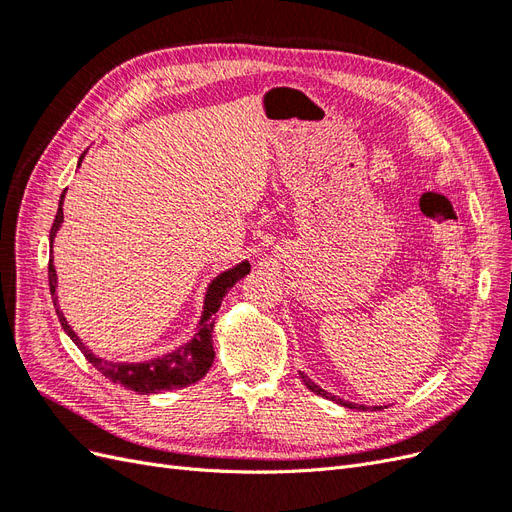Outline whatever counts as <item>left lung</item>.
<instances>
[{
  "label": "left lung",
  "mask_w": 512,
  "mask_h": 512,
  "mask_svg": "<svg viewBox=\"0 0 512 512\" xmlns=\"http://www.w3.org/2000/svg\"><path fill=\"white\" fill-rule=\"evenodd\" d=\"M305 386L307 389H312L316 395H322V397H329V399H333L335 404H339V406H344V408H350V410H359V412H367V410H380L382 406H365V404H354V401H348V399H342V397H337V395H333V393H329V391H324V389H320V386L316 384V382H312V380H305ZM386 408V406H384Z\"/></svg>",
  "instance_id": "1"
}]
</instances>
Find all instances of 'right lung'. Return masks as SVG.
I'll use <instances>...</instances> for the list:
<instances>
[{"label": "right lung", "mask_w": 512, "mask_h": 512, "mask_svg": "<svg viewBox=\"0 0 512 512\" xmlns=\"http://www.w3.org/2000/svg\"><path fill=\"white\" fill-rule=\"evenodd\" d=\"M87 153V151H85ZM85 153L79 158V166L85 158ZM64 194L59 198V207L55 222L51 226V260H49V288L53 294V305L55 312L59 316L61 327L68 333L72 342L79 346V350L85 354V359L94 365L102 376H106L111 382L126 386V389L138 393V395H149V393H160V391H173V389H185V386L196 384L200 378H205L209 367L213 365V324H215V314L228 294V290L235 286L239 280L250 273L252 265L247 260L239 262L237 267H232L218 277H213L211 284L205 290V301H203V314H200V320L196 324V333L190 339L188 344L179 346L177 350L156 356V359L141 361V363H128V361H108L104 356L94 354V350H89V346L83 344V339L74 333V329L68 324L64 312L59 307V297H57V271L53 265V241L57 230L64 224Z\"/></svg>", "instance_id": "obj_1"}]
</instances>
